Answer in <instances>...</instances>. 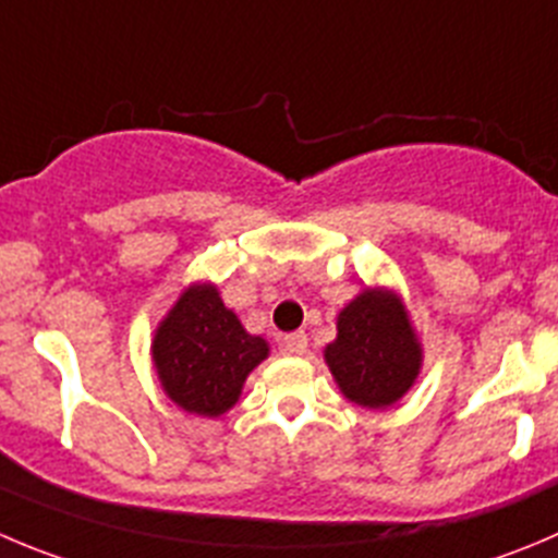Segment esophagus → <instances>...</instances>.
<instances>
[{
    "label": "esophagus",
    "instance_id": "obj_1",
    "mask_svg": "<svg viewBox=\"0 0 558 558\" xmlns=\"http://www.w3.org/2000/svg\"><path fill=\"white\" fill-rule=\"evenodd\" d=\"M283 350L289 355H305L308 352V336L303 330L300 332H291V336L283 338Z\"/></svg>",
    "mask_w": 558,
    "mask_h": 558
}]
</instances>
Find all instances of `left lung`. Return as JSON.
<instances>
[{
    "instance_id": "8db88e82",
    "label": "left lung",
    "mask_w": 558,
    "mask_h": 558,
    "mask_svg": "<svg viewBox=\"0 0 558 558\" xmlns=\"http://www.w3.org/2000/svg\"><path fill=\"white\" fill-rule=\"evenodd\" d=\"M325 363L343 399L366 410L397 404L418 379L424 347L393 289L368 286L343 305Z\"/></svg>"
}]
</instances>
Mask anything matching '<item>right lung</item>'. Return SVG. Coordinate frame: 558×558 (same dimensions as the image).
Instances as JSON below:
<instances>
[{
  "label": "right lung",
  "instance_id": "right-lung-1",
  "mask_svg": "<svg viewBox=\"0 0 558 558\" xmlns=\"http://www.w3.org/2000/svg\"><path fill=\"white\" fill-rule=\"evenodd\" d=\"M267 357L269 343L244 330L211 280L186 286L150 341L161 390L175 408L203 418L226 415L250 372Z\"/></svg>",
  "mask_w": 558,
  "mask_h": 558
}]
</instances>
